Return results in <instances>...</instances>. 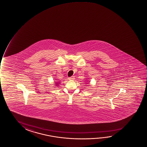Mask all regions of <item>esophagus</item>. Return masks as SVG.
Masks as SVG:
<instances>
[{"instance_id": "34e87169", "label": "esophagus", "mask_w": 147, "mask_h": 147, "mask_svg": "<svg viewBox=\"0 0 147 147\" xmlns=\"http://www.w3.org/2000/svg\"><path fill=\"white\" fill-rule=\"evenodd\" d=\"M69 80H74V76L70 77H69Z\"/></svg>"}]
</instances>
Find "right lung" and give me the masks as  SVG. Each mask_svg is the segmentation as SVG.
Returning <instances> with one entry per match:
<instances>
[{
  "mask_svg": "<svg viewBox=\"0 0 147 147\" xmlns=\"http://www.w3.org/2000/svg\"><path fill=\"white\" fill-rule=\"evenodd\" d=\"M55 84H56V86H58V84H59V83H58L57 82H55Z\"/></svg>",
  "mask_w": 147,
  "mask_h": 147,
  "instance_id": "right-lung-1",
  "label": "right lung"
}]
</instances>
